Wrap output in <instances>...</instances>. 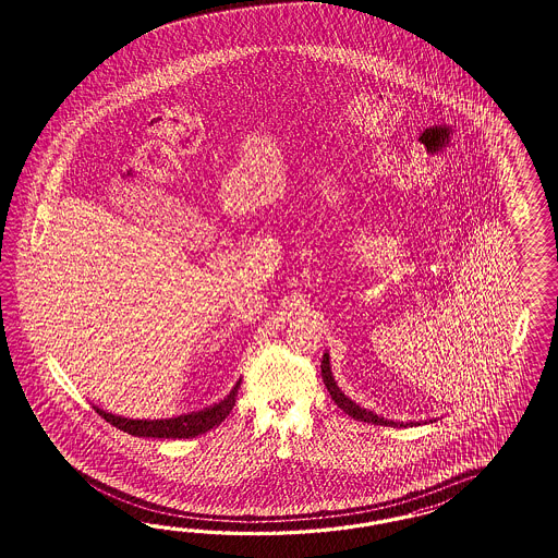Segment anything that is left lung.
I'll use <instances>...</instances> for the list:
<instances>
[{
	"instance_id": "8db88e82",
	"label": "left lung",
	"mask_w": 558,
	"mask_h": 558,
	"mask_svg": "<svg viewBox=\"0 0 558 558\" xmlns=\"http://www.w3.org/2000/svg\"><path fill=\"white\" fill-rule=\"evenodd\" d=\"M322 374L323 383H325V387L329 390L331 399L336 401V405H338L339 409H343L350 417H354L357 422L374 423V425H390V427H395V425H413V423L390 422V420H385V417H378V415L372 413V411H366L364 407L355 405L354 401H352L350 397H345V395L341 392V389H339L338 383H336V378H333V374H331V366H329V354H323Z\"/></svg>"
}]
</instances>
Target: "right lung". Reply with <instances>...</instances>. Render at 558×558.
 <instances>
[{
    "mask_svg": "<svg viewBox=\"0 0 558 558\" xmlns=\"http://www.w3.org/2000/svg\"><path fill=\"white\" fill-rule=\"evenodd\" d=\"M239 387H241V380L220 403L206 407L203 411L171 417V420H126V417H120V415L106 413L98 407H94V409L110 425H114V427H119L122 432L136 436V438H194V436H201V434H206L208 429L217 427L220 422H225V417L235 405Z\"/></svg>",
    "mask_w": 558,
    "mask_h": 558,
    "instance_id": "add662e5",
    "label": "right lung"
}]
</instances>
